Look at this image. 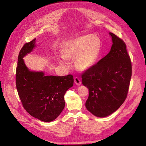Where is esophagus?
<instances>
[{"instance_id":"obj_1","label":"esophagus","mask_w":146,"mask_h":146,"mask_svg":"<svg viewBox=\"0 0 146 146\" xmlns=\"http://www.w3.org/2000/svg\"><path fill=\"white\" fill-rule=\"evenodd\" d=\"M74 83L76 84V85L77 86H80V85H81V80H80V79H79V78H74Z\"/></svg>"}]
</instances>
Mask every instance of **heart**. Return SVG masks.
I'll list each match as a JSON object with an SVG mask.
<instances>
[{"instance_id": "1", "label": "heart", "mask_w": 146, "mask_h": 146, "mask_svg": "<svg viewBox=\"0 0 146 146\" xmlns=\"http://www.w3.org/2000/svg\"><path fill=\"white\" fill-rule=\"evenodd\" d=\"M101 48V40L94 34H88L64 42L62 52L67 59L75 58L74 64L78 70L86 71L96 63ZM64 58L61 57L60 62L66 64Z\"/></svg>"}]
</instances>
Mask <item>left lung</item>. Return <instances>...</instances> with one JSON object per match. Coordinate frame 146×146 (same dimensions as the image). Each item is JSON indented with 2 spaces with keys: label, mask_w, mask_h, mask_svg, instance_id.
Wrapping results in <instances>:
<instances>
[{
  "label": "left lung",
  "mask_w": 146,
  "mask_h": 146,
  "mask_svg": "<svg viewBox=\"0 0 146 146\" xmlns=\"http://www.w3.org/2000/svg\"><path fill=\"white\" fill-rule=\"evenodd\" d=\"M109 34L112 41L110 51L82 75V84L89 89L86 108L99 118L110 115L124 103L132 74L125 42Z\"/></svg>",
  "instance_id": "1"
}]
</instances>
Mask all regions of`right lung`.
I'll return each instance as SVG.
<instances>
[{
	"label": "right lung",
	"instance_id": "1",
	"mask_svg": "<svg viewBox=\"0 0 146 146\" xmlns=\"http://www.w3.org/2000/svg\"><path fill=\"white\" fill-rule=\"evenodd\" d=\"M36 39L26 43L18 59L16 86L25 110L32 117L44 122L56 119L63 111L64 95L73 85V76H45L43 72L31 71L23 59L36 47Z\"/></svg>",
	"mask_w": 146,
	"mask_h": 146
}]
</instances>
